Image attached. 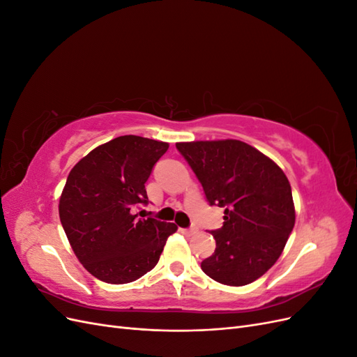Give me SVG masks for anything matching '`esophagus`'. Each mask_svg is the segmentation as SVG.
Segmentation results:
<instances>
[{"label":"esophagus","instance_id":"34e87169","mask_svg":"<svg viewBox=\"0 0 357 357\" xmlns=\"http://www.w3.org/2000/svg\"><path fill=\"white\" fill-rule=\"evenodd\" d=\"M183 234H186V235H195V234H197V228H188V229H183Z\"/></svg>","mask_w":357,"mask_h":357}]
</instances>
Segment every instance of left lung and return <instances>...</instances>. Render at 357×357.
Wrapping results in <instances>:
<instances>
[{
	"label": "left lung",
	"instance_id": "1",
	"mask_svg": "<svg viewBox=\"0 0 357 357\" xmlns=\"http://www.w3.org/2000/svg\"><path fill=\"white\" fill-rule=\"evenodd\" d=\"M210 205L225 208L211 231L214 253L202 271L222 284L253 283L282 255L295 226L291 188L275 162L238 139L177 143Z\"/></svg>",
	"mask_w": 357,
	"mask_h": 357
}]
</instances>
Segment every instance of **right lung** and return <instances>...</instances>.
I'll use <instances>...</instances> for the list:
<instances>
[{
  "mask_svg": "<svg viewBox=\"0 0 357 357\" xmlns=\"http://www.w3.org/2000/svg\"><path fill=\"white\" fill-rule=\"evenodd\" d=\"M167 150L156 139L117 137L68 174L59 199L62 228L82 265L101 282L125 284L152 271L177 231L174 223L132 213L149 204L144 183Z\"/></svg>",
  "mask_w": 357,
  "mask_h": 357,
  "instance_id": "add662e5",
  "label": "right lung"
}]
</instances>
